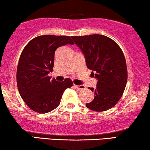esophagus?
<instances>
[{
	"label": "esophagus",
	"instance_id": "esophagus-1",
	"mask_svg": "<svg viewBox=\"0 0 150 150\" xmlns=\"http://www.w3.org/2000/svg\"><path fill=\"white\" fill-rule=\"evenodd\" d=\"M74 87L78 89H85V85H75Z\"/></svg>",
	"mask_w": 150,
	"mask_h": 150
}]
</instances>
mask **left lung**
Instances as JSON below:
<instances>
[{"label":"left lung","mask_w":150,"mask_h":150,"mask_svg":"<svg viewBox=\"0 0 150 150\" xmlns=\"http://www.w3.org/2000/svg\"><path fill=\"white\" fill-rule=\"evenodd\" d=\"M71 38L84 54L87 68L92 70L91 74L98 80L96 88H89L95 96L86 106L98 112L110 109L122 96L128 79L122 49L115 42L102 35Z\"/></svg>","instance_id":"1"}]
</instances>
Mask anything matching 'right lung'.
Masks as SVG:
<instances>
[{
	"label": "right lung",
	"mask_w": 150,
	"mask_h": 150,
	"mask_svg": "<svg viewBox=\"0 0 150 150\" xmlns=\"http://www.w3.org/2000/svg\"><path fill=\"white\" fill-rule=\"evenodd\" d=\"M66 44H74L70 37L47 35L33 39L22 50L16 74L18 89L34 111H52L59 105L65 90L73 85L69 79L59 82L48 76L53 70L55 51Z\"/></svg>",
	"instance_id": "right-lung-1"
}]
</instances>
